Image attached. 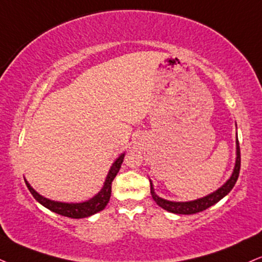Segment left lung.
<instances>
[{"mask_svg":"<svg viewBox=\"0 0 262 262\" xmlns=\"http://www.w3.org/2000/svg\"><path fill=\"white\" fill-rule=\"evenodd\" d=\"M238 143V141H237ZM239 170H241V149H239V143H238L237 147V159H235V166L233 170V173L230 177V180L225 183L221 188H219L216 192L211 193V194L204 196V198H200L196 200H193V202H169V200H165L160 196H158L156 193H154L153 185L150 182V194L153 196V199L156 200V203L163 209L167 210L169 212H173V214H181V215H192L196 214V212L203 211V210L210 208L217 202L224 198L225 195H227L228 193L231 192V189L233 188L235 182H237L238 176H239Z\"/></svg>","mask_w":262,"mask_h":262,"instance_id":"1","label":"left lung"}]
</instances>
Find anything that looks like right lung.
<instances>
[{
  "label": "right lung",
  "instance_id": "1",
  "mask_svg": "<svg viewBox=\"0 0 262 262\" xmlns=\"http://www.w3.org/2000/svg\"><path fill=\"white\" fill-rule=\"evenodd\" d=\"M125 153H122L118 159L115 160V163L113 164V166L109 170L108 176H106L104 186L101 189V192L98 194L93 196L92 199L87 200V202L83 203H60V202H54V200H50L45 196L38 194V193L32 187L27 183L29 190L34 196L35 199L37 200L40 204H42L45 208L50 209L51 211L56 212V214H59L62 216H67V217L72 219H82V217H89L96 212L101 211L105 208V205L108 204L109 199H111L112 194V182L113 180L115 179V176L118 175L119 170H120L122 161H124Z\"/></svg>",
  "mask_w": 262,
  "mask_h": 262
}]
</instances>
